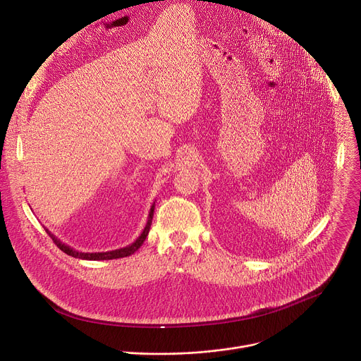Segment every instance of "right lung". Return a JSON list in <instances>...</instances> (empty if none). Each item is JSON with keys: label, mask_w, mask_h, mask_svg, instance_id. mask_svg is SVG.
<instances>
[{"label": "right lung", "mask_w": 361, "mask_h": 361, "mask_svg": "<svg viewBox=\"0 0 361 361\" xmlns=\"http://www.w3.org/2000/svg\"><path fill=\"white\" fill-rule=\"evenodd\" d=\"M153 212H154V202L152 204L150 207V211H149V215H147V221L145 224V228L141 233V235L130 245L124 247V248H118V250H113V251H106V252H79L76 250L71 248L70 245L61 243L54 234H51L47 228L46 231L50 234V237L53 238V241L56 243V245L64 251L66 254L71 255L73 258H79V259H87V261H102V259H117V258H124V257H130L131 254H134L142 244H144L145 238L149 233V228H150V224H152V219H153Z\"/></svg>", "instance_id": "1"}]
</instances>
